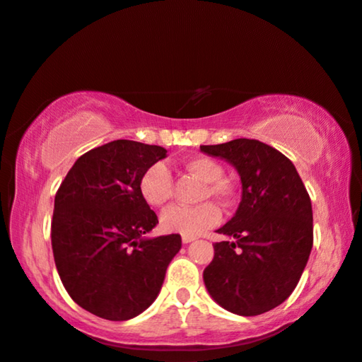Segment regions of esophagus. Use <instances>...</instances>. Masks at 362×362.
I'll return each mask as SVG.
<instances>
[{
    "label": "esophagus",
    "instance_id": "34e87169",
    "mask_svg": "<svg viewBox=\"0 0 362 362\" xmlns=\"http://www.w3.org/2000/svg\"><path fill=\"white\" fill-rule=\"evenodd\" d=\"M192 241H195V238L187 236V234H182V243L183 244H188V243H192Z\"/></svg>",
    "mask_w": 362,
    "mask_h": 362
}]
</instances>
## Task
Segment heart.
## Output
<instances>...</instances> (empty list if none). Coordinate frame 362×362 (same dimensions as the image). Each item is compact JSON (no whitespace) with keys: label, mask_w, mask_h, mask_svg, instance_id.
<instances>
[{"label":"heart","mask_w":362,"mask_h":362,"mask_svg":"<svg viewBox=\"0 0 362 362\" xmlns=\"http://www.w3.org/2000/svg\"><path fill=\"white\" fill-rule=\"evenodd\" d=\"M185 169L206 182L203 197H213L226 200L230 197V187L223 182V167L210 157H192L185 162ZM172 172L164 162H154L142 172L139 179V192L146 203L151 206H162L172 197ZM221 220V211L215 203H202L198 206L172 205L160 215V228L165 233H179L187 236H197L210 230Z\"/></svg>","instance_id":"1"}]
</instances>
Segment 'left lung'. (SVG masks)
I'll use <instances>...</instances> for the list:
<instances>
[{
    "mask_svg": "<svg viewBox=\"0 0 362 362\" xmlns=\"http://www.w3.org/2000/svg\"><path fill=\"white\" fill-rule=\"evenodd\" d=\"M238 170L243 195L236 215L218 233L203 281L228 312L254 317L276 308L293 292L313 246L310 195L297 169L274 147L256 139L200 146Z\"/></svg>",
    "mask_w": 362,
    "mask_h": 362,
    "instance_id": "left-lung-1",
    "label": "left lung"
}]
</instances>
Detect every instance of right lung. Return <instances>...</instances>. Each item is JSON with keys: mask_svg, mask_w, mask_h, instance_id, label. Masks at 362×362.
Listing matches in <instances>:
<instances>
[{"mask_svg": "<svg viewBox=\"0 0 362 362\" xmlns=\"http://www.w3.org/2000/svg\"><path fill=\"white\" fill-rule=\"evenodd\" d=\"M165 154L160 146L111 141L80 156L55 193V267L74 302L96 317L124 322L144 312L180 251V234L142 238L159 220L139 179Z\"/></svg>", "mask_w": 362, "mask_h": 362, "instance_id": "obj_1", "label": "right lung"}]
</instances>
